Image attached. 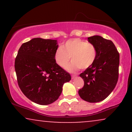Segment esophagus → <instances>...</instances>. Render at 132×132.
I'll return each instance as SVG.
<instances>
[{
  "mask_svg": "<svg viewBox=\"0 0 132 132\" xmlns=\"http://www.w3.org/2000/svg\"><path fill=\"white\" fill-rule=\"evenodd\" d=\"M71 78H72V79H75L76 78V75H72Z\"/></svg>",
  "mask_w": 132,
  "mask_h": 132,
  "instance_id": "obj_1",
  "label": "esophagus"
}]
</instances>
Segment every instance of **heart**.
Returning <instances> with one entry per match:
<instances>
[{
  "mask_svg": "<svg viewBox=\"0 0 132 132\" xmlns=\"http://www.w3.org/2000/svg\"><path fill=\"white\" fill-rule=\"evenodd\" d=\"M70 57L72 62L67 68L69 72H75L79 68L87 69L96 60V48L92 43L79 38L71 39L57 48L54 55L56 63L61 68L68 66Z\"/></svg>",
  "mask_w": 132,
  "mask_h": 132,
  "instance_id": "1",
  "label": "heart"
}]
</instances>
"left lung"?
Masks as SVG:
<instances>
[{"mask_svg":"<svg viewBox=\"0 0 132 132\" xmlns=\"http://www.w3.org/2000/svg\"><path fill=\"white\" fill-rule=\"evenodd\" d=\"M87 40L96 48L97 57L91 66L80 74L84 85L78 93L84 101L99 102L109 95L117 83L120 56L111 40L98 35Z\"/></svg>","mask_w":132,"mask_h":132,"instance_id":"left-lung-1","label":"left lung"}]
</instances>
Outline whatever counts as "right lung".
<instances>
[{"label":"right lung","instance_id":"right-lung-1","mask_svg":"<svg viewBox=\"0 0 132 132\" xmlns=\"http://www.w3.org/2000/svg\"><path fill=\"white\" fill-rule=\"evenodd\" d=\"M57 40L35 38L23 43L15 61L18 84L23 94L40 105L54 102L71 75L54 58Z\"/></svg>","mask_w":132,"mask_h":132}]
</instances>
